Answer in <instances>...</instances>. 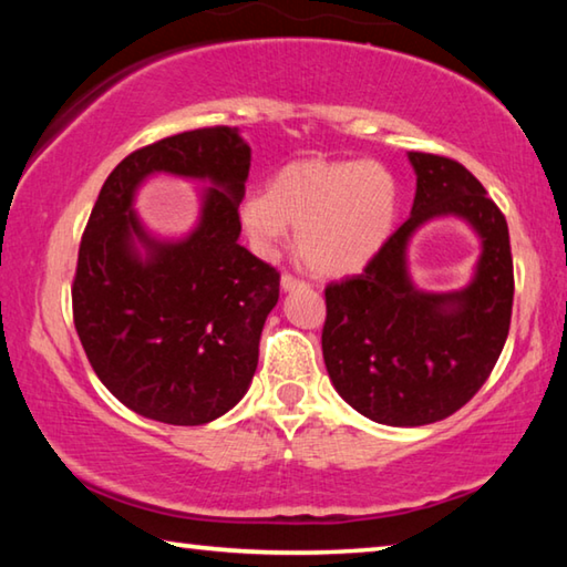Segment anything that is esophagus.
<instances>
[{
    "mask_svg": "<svg viewBox=\"0 0 567 567\" xmlns=\"http://www.w3.org/2000/svg\"><path fill=\"white\" fill-rule=\"evenodd\" d=\"M302 287H310V285H307L305 280H300V277L290 275V272L282 275V290L290 292V290H302Z\"/></svg>",
    "mask_w": 567,
    "mask_h": 567,
    "instance_id": "obj_1",
    "label": "esophagus"
}]
</instances>
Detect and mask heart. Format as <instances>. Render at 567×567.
<instances>
[{"instance_id": "obj_1", "label": "heart", "mask_w": 567, "mask_h": 567, "mask_svg": "<svg viewBox=\"0 0 567 567\" xmlns=\"http://www.w3.org/2000/svg\"><path fill=\"white\" fill-rule=\"evenodd\" d=\"M398 215V185L362 159H302L243 199L239 223L257 252L270 255L297 227V255L320 275H348L375 257Z\"/></svg>"}]
</instances>
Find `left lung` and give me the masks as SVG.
<instances>
[{
  "label": "left lung",
  "mask_w": 567,
  "mask_h": 567,
  "mask_svg": "<svg viewBox=\"0 0 567 567\" xmlns=\"http://www.w3.org/2000/svg\"><path fill=\"white\" fill-rule=\"evenodd\" d=\"M417 175L408 223L360 275L324 287L322 354L344 402L382 425L445 420L491 378L511 330L513 255L505 215L460 162L410 152ZM457 214L484 239L476 280L450 296L411 285L404 249L427 218Z\"/></svg>",
  "instance_id": "1"
}]
</instances>
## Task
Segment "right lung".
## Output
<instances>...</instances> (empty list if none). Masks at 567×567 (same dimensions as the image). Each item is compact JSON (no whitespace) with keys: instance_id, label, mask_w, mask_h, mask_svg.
Instances as JSON below:
<instances>
[{"instance_id":"obj_1","label":"right lung","mask_w":567,"mask_h":567,"mask_svg":"<svg viewBox=\"0 0 567 567\" xmlns=\"http://www.w3.org/2000/svg\"><path fill=\"white\" fill-rule=\"evenodd\" d=\"M152 171L216 185L198 229L179 244L150 238L131 213L133 189ZM247 175L237 130H192L134 150L92 207L72 282L74 328L102 385L142 417L205 425L252 382L280 272L237 243Z\"/></svg>"}]
</instances>
